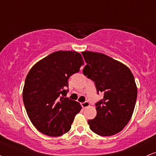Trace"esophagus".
I'll use <instances>...</instances> for the list:
<instances>
[{"label": "esophagus", "mask_w": 156, "mask_h": 156, "mask_svg": "<svg viewBox=\"0 0 156 156\" xmlns=\"http://www.w3.org/2000/svg\"><path fill=\"white\" fill-rule=\"evenodd\" d=\"M89 105L90 104H89V102H87V101H85V102H83V103H81L82 107H83V108H87V107H89Z\"/></svg>", "instance_id": "obj_1"}]
</instances>
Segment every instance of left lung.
I'll use <instances>...</instances> for the list:
<instances>
[{
    "instance_id": "left-lung-1",
    "label": "left lung",
    "mask_w": 156,
    "mask_h": 156,
    "mask_svg": "<svg viewBox=\"0 0 156 156\" xmlns=\"http://www.w3.org/2000/svg\"><path fill=\"white\" fill-rule=\"evenodd\" d=\"M87 64L84 76L94 82L98 91L104 93L96 103L97 115L88 120L94 133L110 136L120 132L130 121L135 108L137 87L127 66L101 53L82 52Z\"/></svg>"
}]
</instances>
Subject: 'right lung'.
Wrapping results in <instances>:
<instances>
[{"label": "right lung", "mask_w": 156, "mask_h": 156, "mask_svg": "<svg viewBox=\"0 0 156 156\" xmlns=\"http://www.w3.org/2000/svg\"><path fill=\"white\" fill-rule=\"evenodd\" d=\"M84 62L76 51H56L39 61L27 75L23 100L34 126L44 135L59 136L69 131L80 103L65 98L68 79Z\"/></svg>", "instance_id": "add662e5"}]
</instances>
